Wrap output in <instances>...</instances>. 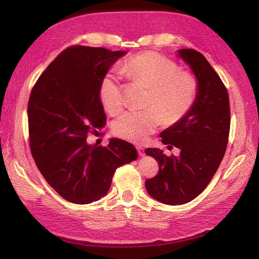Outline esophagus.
I'll return each mask as SVG.
<instances>
[{"instance_id": "obj_1", "label": "esophagus", "mask_w": 259, "mask_h": 259, "mask_svg": "<svg viewBox=\"0 0 259 259\" xmlns=\"http://www.w3.org/2000/svg\"><path fill=\"white\" fill-rule=\"evenodd\" d=\"M137 150H138V153H139L140 157H144L145 156V149H144V148L138 146V147H137Z\"/></svg>"}]
</instances>
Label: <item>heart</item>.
I'll list each match as a JSON object with an SVG mask.
<instances>
[{"label": "heart", "mask_w": 259, "mask_h": 259, "mask_svg": "<svg viewBox=\"0 0 259 259\" xmlns=\"http://www.w3.org/2000/svg\"><path fill=\"white\" fill-rule=\"evenodd\" d=\"M126 78L148 88L144 111L123 113L113 123V133L120 138L142 142L158 128L177 122L189 111L197 95L195 76L179 71L178 65L160 54L145 52L130 58L121 67ZM99 97L109 113L117 114L123 108L120 76L108 72L101 79Z\"/></svg>", "instance_id": "1"}]
</instances>
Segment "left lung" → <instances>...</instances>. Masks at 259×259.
Returning <instances> with one entry per match:
<instances>
[{"instance_id":"left-lung-1","label":"left lung","mask_w":259,"mask_h":259,"mask_svg":"<svg viewBox=\"0 0 259 259\" xmlns=\"http://www.w3.org/2000/svg\"><path fill=\"white\" fill-rule=\"evenodd\" d=\"M177 53L195 75L197 95L189 111L160 137L163 145L179 148L180 153L168 157L158 148L146 149L159 163L158 175L146 180V189L166 205L187 203L205 190L223 160L230 128L228 92L219 75L194 49Z\"/></svg>"}]
</instances>
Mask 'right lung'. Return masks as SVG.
<instances>
[{"mask_svg":"<svg viewBox=\"0 0 259 259\" xmlns=\"http://www.w3.org/2000/svg\"><path fill=\"white\" fill-rule=\"evenodd\" d=\"M126 51L75 46L53 60L33 87L27 104L30 147L43 177L68 201L85 205L106 196L117 168L138 158L121 139L107 147L87 136L106 125L99 97L104 74Z\"/></svg>","mask_w":259,"mask_h":259,"instance_id":"right-lung-1","label":"right lung"}]
</instances>
